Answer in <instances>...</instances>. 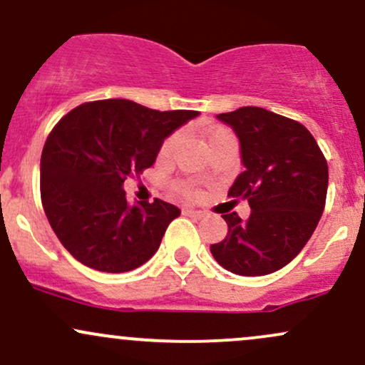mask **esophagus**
I'll use <instances>...</instances> for the list:
<instances>
[{
  "instance_id": "obj_1",
  "label": "esophagus",
  "mask_w": 365,
  "mask_h": 365,
  "mask_svg": "<svg viewBox=\"0 0 365 365\" xmlns=\"http://www.w3.org/2000/svg\"><path fill=\"white\" fill-rule=\"evenodd\" d=\"M184 215L187 217H193V219H205V212L202 210H193V208H184Z\"/></svg>"
}]
</instances>
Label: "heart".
<instances>
[{
    "label": "heart",
    "instance_id": "1",
    "mask_svg": "<svg viewBox=\"0 0 365 365\" xmlns=\"http://www.w3.org/2000/svg\"><path fill=\"white\" fill-rule=\"evenodd\" d=\"M220 133H224V130H217V133L212 134L210 139L214 138V136H217V134H220ZM210 139H208V141H210ZM175 143H178V134H172L170 138H167L165 141H163V145H162V150H160V153L163 155V157H167V155H170V151L174 150ZM184 193L191 196V195H193V190H190V187H184Z\"/></svg>",
    "mask_w": 365,
    "mask_h": 365
}]
</instances>
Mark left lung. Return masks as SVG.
<instances>
[{"mask_svg": "<svg viewBox=\"0 0 365 365\" xmlns=\"http://www.w3.org/2000/svg\"><path fill=\"white\" fill-rule=\"evenodd\" d=\"M240 139L241 172L229 196L248 200L247 220L224 214L227 236L210 247L224 269L240 276H265L289 264L324 212L327 163L300 122L260 106L217 115Z\"/></svg>", "mask_w": 365, "mask_h": 365, "instance_id": "obj_1", "label": "left lung"}]
</instances>
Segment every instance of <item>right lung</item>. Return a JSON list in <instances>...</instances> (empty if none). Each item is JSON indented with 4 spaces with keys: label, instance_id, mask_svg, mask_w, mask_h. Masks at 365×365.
Segmentation results:
<instances>
[{
    "label": "right lung",
    "instance_id": "add662e5",
    "mask_svg": "<svg viewBox=\"0 0 365 365\" xmlns=\"http://www.w3.org/2000/svg\"><path fill=\"white\" fill-rule=\"evenodd\" d=\"M198 115L101 100L77 106L55 125L41 155V200L73 259L117 274L155 255L181 210L158 198L130 205L124 181L153 165L165 138Z\"/></svg>",
    "mask_w": 365,
    "mask_h": 365
}]
</instances>
